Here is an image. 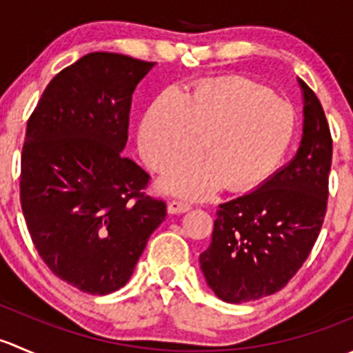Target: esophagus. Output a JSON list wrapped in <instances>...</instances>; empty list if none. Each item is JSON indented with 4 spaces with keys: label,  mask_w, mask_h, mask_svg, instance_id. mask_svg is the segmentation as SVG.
Returning <instances> with one entry per match:
<instances>
[{
    "label": "esophagus",
    "mask_w": 353,
    "mask_h": 353,
    "mask_svg": "<svg viewBox=\"0 0 353 353\" xmlns=\"http://www.w3.org/2000/svg\"><path fill=\"white\" fill-rule=\"evenodd\" d=\"M191 210V205L186 201H181V199H172V201H169V205H167V212L169 213H184V212H190Z\"/></svg>",
    "instance_id": "esophagus-1"
}]
</instances>
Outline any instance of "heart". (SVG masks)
Masks as SVG:
<instances>
[{"label": "heart", "mask_w": 353, "mask_h": 353, "mask_svg": "<svg viewBox=\"0 0 353 353\" xmlns=\"http://www.w3.org/2000/svg\"><path fill=\"white\" fill-rule=\"evenodd\" d=\"M294 134V117L272 94L244 80L199 83L188 99L167 90L140 128V150L157 172L198 162L208 165L167 181L165 188L203 198L223 184L229 191L258 186L279 163Z\"/></svg>", "instance_id": "b5f03b06"}]
</instances>
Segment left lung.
<instances>
[{
	"mask_svg": "<svg viewBox=\"0 0 353 353\" xmlns=\"http://www.w3.org/2000/svg\"><path fill=\"white\" fill-rule=\"evenodd\" d=\"M299 85L304 128L297 154L258 190L219 206L212 243L199 254L208 287L230 304L282 290L325 220L333 140L319 99L304 81Z\"/></svg>",
	"mask_w": 353,
	"mask_h": 353,
	"instance_id": "8db88e82",
	"label": "left lung"
}]
</instances>
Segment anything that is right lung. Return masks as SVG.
<instances>
[{
	"instance_id": "obj_1",
	"label": "right lung",
	"mask_w": 353,
	"mask_h": 353,
	"mask_svg": "<svg viewBox=\"0 0 353 353\" xmlns=\"http://www.w3.org/2000/svg\"><path fill=\"white\" fill-rule=\"evenodd\" d=\"M155 63L90 52L59 71L30 114L20 203L28 234L58 279L92 295L126 285L163 199L143 193L150 176L124 157L131 97Z\"/></svg>"
}]
</instances>
